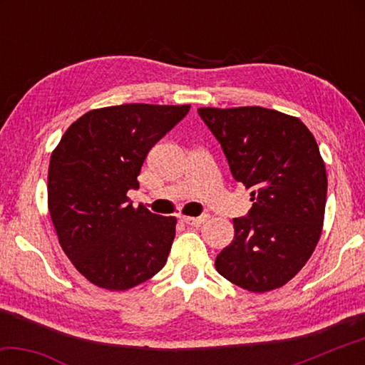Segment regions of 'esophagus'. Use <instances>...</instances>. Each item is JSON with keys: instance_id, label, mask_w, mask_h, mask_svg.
<instances>
[{"instance_id": "obj_1", "label": "esophagus", "mask_w": 365, "mask_h": 365, "mask_svg": "<svg viewBox=\"0 0 365 365\" xmlns=\"http://www.w3.org/2000/svg\"><path fill=\"white\" fill-rule=\"evenodd\" d=\"M207 219H209V214L200 215V217H190V215H182V220L185 222V224L193 225V227H200V225H202Z\"/></svg>"}]
</instances>
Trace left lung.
<instances>
[{
  "mask_svg": "<svg viewBox=\"0 0 365 365\" xmlns=\"http://www.w3.org/2000/svg\"><path fill=\"white\" fill-rule=\"evenodd\" d=\"M252 207L233 219V242L215 257L228 282L252 293L288 283L322 233L327 172L317 141L298 117L261 106L200 108Z\"/></svg>",
  "mask_w": 365,
  "mask_h": 365,
  "instance_id": "obj_1",
  "label": "left lung"
}]
</instances>
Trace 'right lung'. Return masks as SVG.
Returning a JSON list of instances; mask_svg holds the SVG:
<instances>
[{"instance_id": "add662e5", "label": "right lung", "mask_w": 365, "mask_h": 365, "mask_svg": "<svg viewBox=\"0 0 365 365\" xmlns=\"http://www.w3.org/2000/svg\"><path fill=\"white\" fill-rule=\"evenodd\" d=\"M188 110L143 103L88 110L53 151L49 215L61 248L93 285L123 292L165 265L177 219L135 209L127 191L140 187L148 153Z\"/></svg>"}]
</instances>
